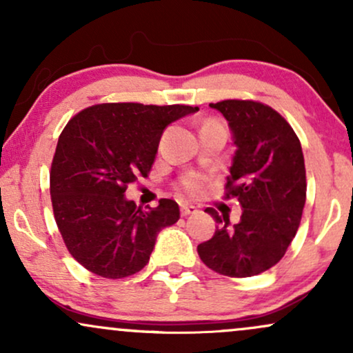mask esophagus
I'll use <instances>...</instances> for the list:
<instances>
[{
  "label": "esophagus",
  "mask_w": 353,
  "mask_h": 353,
  "mask_svg": "<svg viewBox=\"0 0 353 353\" xmlns=\"http://www.w3.org/2000/svg\"><path fill=\"white\" fill-rule=\"evenodd\" d=\"M197 208L192 204H182L181 205V214L182 216H190V214H196Z\"/></svg>",
  "instance_id": "1"
}]
</instances>
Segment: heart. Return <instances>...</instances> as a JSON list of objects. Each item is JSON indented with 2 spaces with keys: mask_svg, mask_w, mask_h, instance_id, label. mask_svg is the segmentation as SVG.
I'll return each instance as SVG.
<instances>
[{
  "mask_svg": "<svg viewBox=\"0 0 353 353\" xmlns=\"http://www.w3.org/2000/svg\"><path fill=\"white\" fill-rule=\"evenodd\" d=\"M181 188L189 194H197L204 188V179L201 176H197V174H189V176H185L182 179Z\"/></svg>",
  "mask_w": 353,
  "mask_h": 353,
  "instance_id": "heart-1",
  "label": "heart"
}]
</instances>
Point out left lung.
I'll return each mask as SVG.
<instances>
[{
    "label": "left lung",
    "mask_w": 353,
    "mask_h": 353,
    "mask_svg": "<svg viewBox=\"0 0 353 353\" xmlns=\"http://www.w3.org/2000/svg\"><path fill=\"white\" fill-rule=\"evenodd\" d=\"M228 121L236 152L228 197H237L241 221L230 225L217 210L212 239L197 245L201 261L228 277H252L277 264L297 232L305 205V163L299 137L265 104L228 99L209 104Z\"/></svg>",
    "instance_id": "1"
}]
</instances>
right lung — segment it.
<instances>
[{
	"instance_id": "obj_1",
	"label": "right lung",
	"mask_w": 353,
	"mask_h": 353,
	"mask_svg": "<svg viewBox=\"0 0 353 353\" xmlns=\"http://www.w3.org/2000/svg\"><path fill=\"white\" fill-rule=\"evenodd\" d=\"M199 108L98 104L76 114L61 132L50 182L52 210L68 250L106 279L144 269L157 234L179 221V205L161 199L144 210L125 189L148 176L164 129Z\"/></svg>"
}]
</instances>
